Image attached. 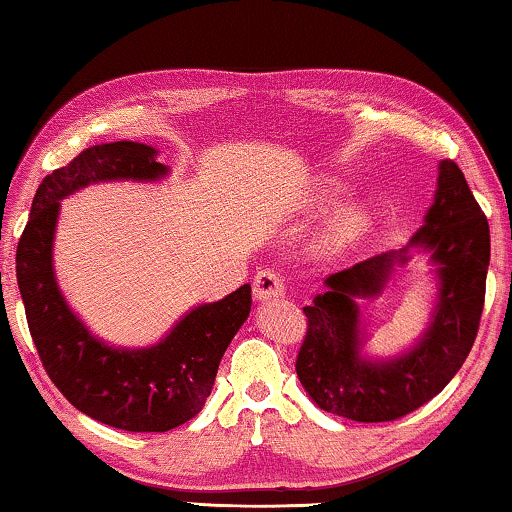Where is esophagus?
<instances>
[{"label": "esophagus", "mask_w": 512, "mask_h": 512, "mask_svg": "<svg viewBox=\"0 0 512 512\" xmlns=\"http://www.w3.org/2000/svg\"><path fill=\"white\" fill-rule=\"evenodd\" d=\"M253 292L257 301H266L271 299V296H280L285 292V282H282L278 271L262 269L253 280Z\"/></svg>", "instance_id": "34e87169"}]
</instances>
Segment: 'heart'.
<instances>
[{
	"instance_id": "1",
	"label": "heart",
	"mask_w": 512,
	"mask_h": 512,
	"mask_svg": "<svg viewBox=\"0 0 512 512\" xmlns=\"http://www.w3.org/2000/svg\"><path fill=\"white\" fill-rule=\"evenodd\" d=\"M338 193L340 190L333 188L329 190V197H335ZM365 227H368V211L361 207H352L340 218L338 227H335V234H338V239H354V236L361 234Z\"/></svg>"
}]
</instances>
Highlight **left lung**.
Instances as JSON below:
<instances>
[{
	"label": "left lung",
	"instance_id": "obj_1",
	"mask_svg": "<svg viewBox=\"0 0 512 512\" xmlns=\"http://www.w3.org/2000/svg\"><path fill=\"white\" fill-rule=\"evenodd\" d=\"M423 247L440 276L438 310L424 340L393 362L360 356L354 295L376 293L408 248ZM490 225L455 160L439 165V186L425 225L407 248L375 255L326 278V292L305 305L308 329L296 375L319 409L358 423H388L444 391L474 347L485 305Z\"/></svg>",
	"mask_w": 512,
	"mask_h": 512
}]
</instances>
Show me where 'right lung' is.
<instances>
[{
	"instance_id": "add662e5",
	"label": "right lung",
	"mask_w": 512,
	"mask_h": 512,
	"mask_svg": "<svg viewBox=\"0 0 512 512\" xmlns=\"http://www.w3.org/2000/svg\"><path fill=\"white\" fill-rule=\"evenodd\" d=\"M167 167L140 142L96 144L48 174L18 241L15 273L29 333L45 372L82 414L126 432H167L197 416L227 345L248 319L250 285L188 312L149 349H114L73 315L52 273L59 200L96 181H154Z\"/></svg>"
}]
</instances>
